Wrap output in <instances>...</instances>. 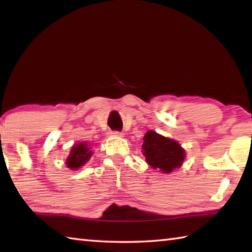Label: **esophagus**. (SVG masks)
Returning <instances> with one entry per match:
<instances>
[{
    "label": "esophagus",
    "mask_w": 252,
    "mask_h": 252,
    "mask_svg": "<svg viewBox=\"0 0 252 252\" xmlns=\"http://www.w3.org/2000/svg\"><path fill=\"white\" fill-rule=\"evenodd\" d=\"M110 135H115V136H122V132L119 131H111L109 132Z\"/></svg>",
    "instance_id": "obj_1"
}]
</instances>
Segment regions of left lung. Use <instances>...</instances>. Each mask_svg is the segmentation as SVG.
<instances>
[{"label":"left lung","instance_id":"obj_1","mask_svg":"<svg viewBox=\"0 0 252 252\" xmlns=\"http://www.w3.org/2000/svg\"><path fill=\"white\" fill-rule=\"evenodd\" d=\"M143 141V151L146 162L154 169L159 168L167 173L179 168L183 162L185 152L178 142L154 131H147Z\"/></svg>","mask_w":252,"mask_h":252}]
</instances>
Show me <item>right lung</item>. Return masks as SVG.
Segmentation results:
<instances>
[{
    "mask_svg": "<svg viewBox=\"0 0 252 252\" xmlns=\"http://www.w3.org/2000/svg\"><path fill=\"white\" fill-rule=\"evenodd\" d=\"M92 156L90 145L88 143H81L71 149V153L67 158V165L70 169H79L88 161Z\"/></svg>",
    "mask_w": 252,
    "mask_h": 252,
    "instance_id": "right-lung-1",
    "label": "right lung"
}]
</instances>
